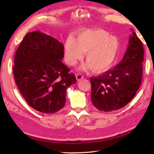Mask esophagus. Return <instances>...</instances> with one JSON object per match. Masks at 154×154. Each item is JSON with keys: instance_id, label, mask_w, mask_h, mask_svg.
<instances>
[{"instance_id": "obj_1", "label": "esophagus", "mask_w": 154, "mask_h": 154, "mask_svg": "<svg viewBox=\"0 0 154 154\" xmlns=\"http://www.w3.org/2000/svg\"><path fill=\"white\" fill-rule=\"evenodd\" d=\"M83 75H82V74H77V75H76V79L78 81H79V80H80V79H82V78H83Z\"/></svg>"}]
</instances>
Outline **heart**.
Masks as SVG:
<instances>
[{
  "label": "heart",
  "mask_w": 154,
  "mask_h": 154,
  "mask_svg": "<svg viewBox=\"0 0 154 154\" xmlns=\"http://www.w3.org/2000/svg\"><path fill=\"white\" fill-rule=\"evenodd\" d=\"M120 48V40L114 35L102 29L86 30L75 40L67 38L64 46L65 60L67 64L75 66L86 54L87 64L81 67L87 71L91 68L94 72L107 70L114 63Z\"/></svg>",
  "instance_id": "obj_1"
}]
</instances>
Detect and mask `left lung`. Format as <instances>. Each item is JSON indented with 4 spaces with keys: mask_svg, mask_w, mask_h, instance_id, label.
I'll return each mask as SVG.
<instances>
[{
    "mask_svg": "<svg viewBox=\"0 0 154 154\" xmlns=\"http://www.w3.org/2000/svg\"><path fill=\"white\" fill-rule=\"evenodd\" d=\"M123 59L114 68L91 78V100L99 110L110 112L125 107L137 94L142 79L144 50L134 31Z\"/></svg>",
    "mask_w": 154,
    "mask_h": 154,
    "instance_id": "left-lung-1",
    "label": "left lung"
}]
</instances>
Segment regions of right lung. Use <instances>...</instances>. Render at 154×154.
Wrapping results in <instances>:
<instances>
[{
    "label": "right lung",
    "instance_id": "add662e5",
    "mask_svg": "<svg viewBox=\"0 0 154 154\" xmlns=\"http://www.w3.org/2000/svg\"><path fill=\"white\" fill-rule=\"evenodd\" d=\"M63 44L40 31L27 33L17 48L13 73L24 99L34 109L53 114L62 109L66 90L76 82L61 60Z\"/></svg>",
    "mask_w": 154,
    "mask_h": 154
}]
</instances>
